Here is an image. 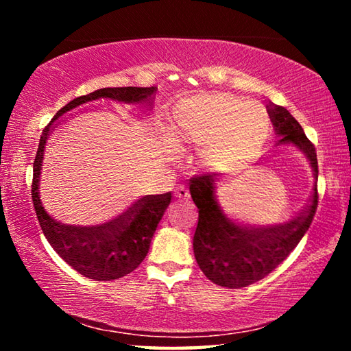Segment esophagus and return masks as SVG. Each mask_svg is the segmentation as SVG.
Wrapping results in <instances>:
<instances>
[{
  "mask_svg": "<svg viewBox=\"0 0 351 351\" xmlns=\"http://www.w3.org/2000/svg\"><path fill=\"white\" fill-rule=\"evenodd\" d=\"M175 198L181 199V201H187L190 198V193L189 190L184 187V186H180L176 190H175Z\"/></svg>",
  "mask_w": 351,
  "mask_h": 351,
  "instance_id": "obj_1",
  "label": "esophagus"
}]
</instances>
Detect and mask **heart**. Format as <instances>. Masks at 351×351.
Returning a JSON list of instances; mask_svg holds the SVG:
<instances>
[{"mask_svg": "<svg viewBox=\"0 0 351 351\" xmlns=\"http://www.w3.org/2000/svg\"><path fill=\"white\" fill-rule=\"evenodd\" d=\"M271 119L263 105L228 93H204L182 100L173 114V138L184 152L198 153L213 171L240 169L265 145Z\"/></svg>", "mask_w": 351, "mask_h": 351, "instance_id": "1", "label": "heart"}]
</instances>
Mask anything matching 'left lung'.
I'll use <instances>...</instances> for the list:
<instances>
[{"instance_id": "obj_1", "label": "left lung", "mask_w": 351, "mask_h": 351, "mask_svg": "<svg viewBox=\"0 0 351 351\" xmlns=\"http://www.w3.org/2000/svg\"><path fill=\"white\" fill-rule=\"evenodd\" d=\"M266 110L278 136L276 145H293L305 154L313 170L314 192L306 209L293 221L255 228L230 217L219 206L215 175L207 173L190 180V195L199 212L193 235L195 258L209 280L229 289L245 288L274 271L299 245L317 209L316 148L287 108L269 102Z\"/></svg>"}]
</instances>
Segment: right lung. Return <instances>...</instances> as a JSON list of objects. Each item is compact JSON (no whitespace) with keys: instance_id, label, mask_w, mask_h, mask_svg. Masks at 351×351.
<instances>
[{"instance_id":"obj_1","label":"right lung","mask_w":351,"mask_h":351,"mask_svg":"<svg viewBox=\"0 0 351 351\" xmlns=\"http://www.w3.org/2000/svg\"><path fill=\"white\" fill-rule=\"evenodd\" d=\"M156 90V86L102 88L77 97L58 110L40 138L38 152L34 161L32 201L41 230L54 251L69 266L93 280H116L138 268L148 254L154 230L171 201V193L142 197L127 212L104 224L73 226L57 221L45 209L38 189L47 138L54 128V122L88 102L110 99L130 105L147 104L152 108Z\"/></svg>"}]
</instances>
